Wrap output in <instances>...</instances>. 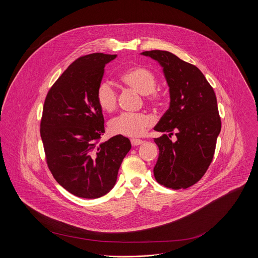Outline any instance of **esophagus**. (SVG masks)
Instances as JSON below:
<instances>
[{
  "mask_svg": "<svg viewBox=\"0 0 258 258\" xmlns=\"http://www.w3.org/2000/svg\"><path fill=\"white\" fill-rule=\"evenodd\" d=\"M131 144L132 146H139V145H142L143 144V141L140 140V139H132L131 140Z\"/></svg>",
  "mask_w": 258,
  "mask_h": 258,
  "instance_id": "obj_1",
  "label": "esophagus"
}]
</instances>
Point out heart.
<instances>
[{"label":"heart","instance_id":"heart-1","mask_svg":"<svg viewBox=\"0 0 258 258\" xmlns=\"http://www.w3.org/2000/svg\"><path fill=\"white\" fill-rule=\"evenodd\" d=\"M120 80L127 86L141 94L147 95L148 100L153 103L161 101V95L155 91L157 79L155 74L145 68H132L120 75ZM96 100L99 107L110 113L117 106V92L107 81H102L96 90ZM152 119L145 113L125 112L113 118L109 123L112 133L127 137H140L152 126Z\"/></svg>","mask_w":258,"mask_h":258}]
</instances>
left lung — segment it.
Wrapping results in <instances>:
<instances>
[{
	"label": "left lung",
	"instance_id": "8db88e82",
	"mask_svg": "<svg viewBox=\"0 0 258 258\" xmlns=\"http://www.w3.org/2000/svg\"><path fill=\"white\" fill-rule=\"evenodd\" d=\"M141 54L160 63L170 90V107L154 128L163 133L154 139L159 147L155 179L170 188H186L202 179L214 158L221 128L216 93L197 67L177 55L165 50ZM174 132L175 143L169 139Z\"/></svg>",
	"mask_w": 258,
	"mask_h": 258
}]
</instances>
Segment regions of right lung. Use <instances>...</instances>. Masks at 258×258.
<instances>
[{
	"label": "right lung",
	"mask_w": 258,
	"mask_h": 258,
	"mask_svg": "<svg viewBox=\"0 0 258 258\" xmlns=\"http://www.w3.org/2000/svg\"><path fill=\"white\" fill-rule=\"evenodd\" d=\"M116 54L100 52L77 58L49 89L40 121L45 159L55 181L83 199H97L116 184L130 140L116 135L100 142L104 130L96 100L105 66Z\"/></svg>",
	"instance_id": "1"
}]
</instances>
